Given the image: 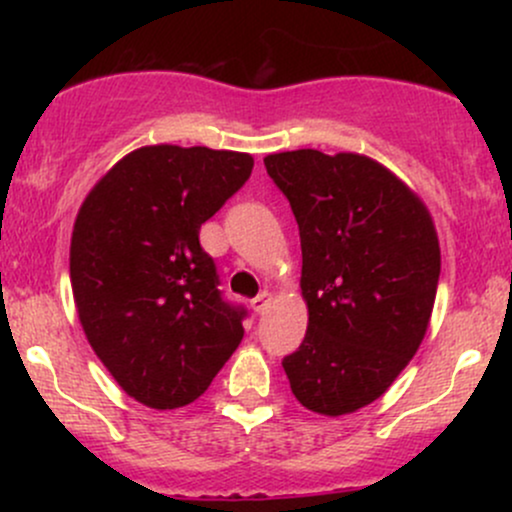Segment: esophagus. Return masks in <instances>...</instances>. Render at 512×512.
I'll return each instance as SVG.
<instances>
[{
  "label": "esophagus",
  "mask_w": 512,
  "mask_h": 512,
  "mask_svg": "<svg viewBox=\"0 0 512 512\" xmlns=\"http://www.w3.org/2000/svg\"><path fill=\"white\" fill-rule=\"evenodd\" d=\"M267 305H269V291H262V293H257V296L252 298V301H250V308L255 310L257 315L264 313V310H267Z\"/></svg>",
  "instance_id": "esophagus-1"
}]
</instances>
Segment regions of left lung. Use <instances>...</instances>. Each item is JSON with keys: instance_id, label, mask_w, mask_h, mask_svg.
Here are the masks:
<instances>
[{"instance_id": "8db88e82", "label": "left lung", "mask_w": 512, "mask_h": 512, "mask_svg": "<svg viewBox=\"0 0 512 512\" xmlns=\"http://www.w3.org/2000/svg\"><path fill=\"white\" fill-rule=\"evenodd\" d=\"M301 233L308 332L281 366L305 409L339 416L395 383L424 339L440 276L421 199L373 158L315 149L264 158Z\"/></svg>"}]
</instances>
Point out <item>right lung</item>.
Wrapping results in <instances>:
<instances>
[{
	"label": "right lung",
	"instance_id": "add662e5",
	"mask_svg": "<svg viewBox=\"0 0 512 512\" xmlns=\"http://www.w3.org/2000/svg\"><path fill=\"white\" fill-rule=\"evenodd\" d=\"M252 166L236 151L144 146L81 204L69 250L81 327L117 385L146 407L195 402L243 339L248 310L223 298L199 228Z\"/></svg>",
	"mask_w": 512,
	"mask_h": 512
}]
</instances>
